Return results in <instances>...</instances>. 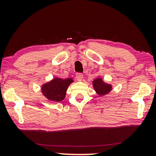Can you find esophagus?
I'll use <instances>...</instances> for the list:
<instances>
[{"label":"esophagus","instance_id":"34e87169","mask_svg":"<svg viewBox=\"0 0 156 156\" xmlns=\"http://www.w3.org/2000/svg\"><path fill=\"white\" fill-rule=\"evenodd\" d=\"M76 78L77 80H78V81H81L82 79H83V74H81V73H77Z\"/></svg>","mask_w":156,"mask_h":156}]
</instances>
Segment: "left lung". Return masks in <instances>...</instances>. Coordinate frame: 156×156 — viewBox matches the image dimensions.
Returning a JSON list of instances; mask_svg holds the SVG:
<instances>
[{
	"label": "left lung",
	"instance_id": "left-lung-1",
	"mask_svg": "<svg viewBox=\"0 0 156 156\" xmlns=\"http://www.w3.org/2000/svg\"><path fill=\"white\" fill-rule=\"evenodd\" d=\"M93 87L96 93L100 96L105 95L112 91V86L111 84L106 83L101 78H98L92 81Z\"/></svg>",
	"mask_w": 156,
	"mask_h": 156
}]
</instances>
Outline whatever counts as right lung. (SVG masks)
<instances>
[{"instance_id": "right-lung-1", "label": "right lung", "mask_w": 156, "mask_h": 156, "mask_svg": "<svg viewBox=\"0 0 156 156\" xmlns=\"http://www.w3.org/2000/svg\"><path fill=\"white\" fill-rule=\"evenodd\" d=\"M72 78H54L51 81L44 83L42 87V94L51 101L61 102L64 99L67 88L72 83Z\"/></svg>"}]
</instances>
